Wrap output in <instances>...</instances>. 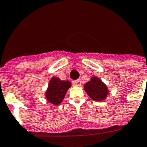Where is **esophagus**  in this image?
Masks as SVG:
<instances>
[{"label": "esophagus", "instance_id": "1", "mask_svg": "<svg viewBox=\"0 0 147 147\" xmlns=\"http://www.w3.org/2000/svg\"><path fill=\"white\" fill-rule=\"evenodd\" d=\"M81 82H82L81 80H74V81H72V84L75 86H81V84H82V83Z\"/></svg>", "mask_w": 147, "mask_h": 147}]
</instances>
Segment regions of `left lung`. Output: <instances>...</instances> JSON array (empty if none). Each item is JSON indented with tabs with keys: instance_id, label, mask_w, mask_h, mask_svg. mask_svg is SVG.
<instances>
[{
	"instance_id": "obj_1",
	"label": "left lung",
	"mask_w": 147,
	"mask_h": 147,
	"mask_svg": "<svg viewBox=\"0 0 147 147\" xmlns=\"http://www.w3.org/2000/svg\"><path fill=\"white\" fill-rule=\"evenodd\" d=\"M84 90L91 98L98 101H103L109 93L107 86L98 78H91L90 81L86 83Z\"/></svg>"
}]
</instances>
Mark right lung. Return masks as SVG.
Here are the masks:
<instances>
[{
	"mask_svg": "<svg viewBox=\"0 0 147 147\" xmlns=\"http://www.w3.org/2000/svg\"><path fill=\"white\" fill-rule=\"evenodd\" d=\"M71 86L69 80H60L59 78H53L49 82L46 91V99L54 105H59L64 98L68 88Z\"/></svg>",
	"mask_w": 147,
	"mask_h": 147,
	"instance_id": "obj_1",
	"label": "right lung"
}]
</instances>
